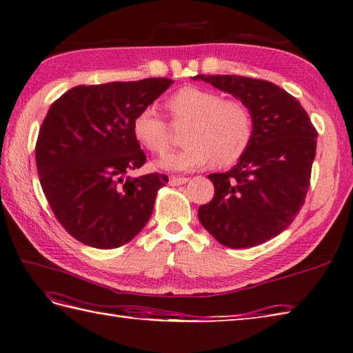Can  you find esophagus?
<instances>
[{"label":"esophagus","mask_w":353,"mask_h":353,"mask_svg":"<svg viewBox=\"0 0 353 353\" xmlns=\"http://www.w3.org/2000/svg\"><path fill=\"white\" fill-rule=\"evenodd\" d=\"M188 181H189V177H176V176H173L170 179V185L172 186H180V185H185V183H188Z\"/></svg>","instance_id":"obj_1"}]
</instances>
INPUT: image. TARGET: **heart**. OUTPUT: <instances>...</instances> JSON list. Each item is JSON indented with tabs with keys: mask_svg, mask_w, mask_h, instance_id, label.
Listing matches in <instances>:
<instances>
[{
	"mask_svg": "<svg viewBox=\"0 0 353 353\" xmlns=\"http://www.w3.org/2000/svg\"><path fill=\"white\" fill-rule=\"evenodd\" d=\"M165 108L174 122L188 121L183 131L186 145L159 161L167 170L186 172L212 160L216 165H232L252 141V117L238 99H222L213 90L183 86L167 98ZM131 128L135 141L156 154H164L170 144L165 122L150 106L135 114Z\"/></svg>",
	"mask_w": 353,
	"mask_h": 353,
	"instance_id": "heart-1",
	"label": "heart"
}]
</instances>
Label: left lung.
<instances>
[{
	"label": "left lung",
	"mask_w": 353,
	"mask_h": 353,
	"mask_svg": "<svg viewBox=\"0 0 353 353\" xmlns=\"http://www.w3.org/2000/svg\"><path fill=\"white\" fill-rule=\"evenodd\" d=\"M238 98L252 117L247 152L226 173L209 174L214 196L199 208L206 231L229 248H250L281 234L304 205L317 131L301 103L268 81L196 74Z\"/></svg>",
	"instance_id": "1"
}]
</instances>
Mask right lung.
I'll return each mask as SVG.
<instances>
[{"label":"right lung","mask_w":353,"mask_h":353,"mask_svg":"<svg viewBox=\"0 0 353 353\" xmlns=\"http://www.w3.org/2000/svg\"><path fill=\"white\" fill-rule=\"evenodd\" d=\"M172 83L148 78L79 85L46 115L36 143L40 185L59 223L88 247H122L148 222L168 177H124L147 160L131 124Z\"/></svg>","instance_id":"add662e5"}]
</instances>
